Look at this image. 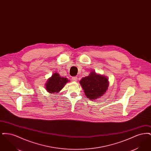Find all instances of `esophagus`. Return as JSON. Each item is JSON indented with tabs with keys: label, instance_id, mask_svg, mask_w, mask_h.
Here are the masks:
<instances>
[{
	"label": "esophagus",
	"instance_id": "esophagus-1",
	"mask_svg": "<svg viewBox=\"0 0 151 151\" xmlns=\"http://www.w3.org/2000/svg\"><path fill=\"white\" fill-rule=\"evenodd\" d=\"M72 81H77V80H78V77H76V76L72 77Z\"/></svg>",
	"mask_w": 151,
	"mask_h": 151
}]
</instances>
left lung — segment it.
Instances as JSON below:
<instances>
[{"mask_svg": "<svg viewBox=\"0 0 151 151\" xmlns=\"http://www.w3.org/2000/svg\"><path fill=\"white\" fill-rule=\"evenodd\" d=\"M86 97L95 100L103 96L108 90L109 81L107 77L97 74L94 71L80 81Z\"/></svg>", "mask_w": 151, "mask_h": 151, "instance_id": "obj_1", "label": "left lung"}]
</instances>
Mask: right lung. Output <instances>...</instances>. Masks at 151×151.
Listing matches in <instances>:
<instances>
[{"mask_svg": "<svg viewBox=\"0 0 151 151\" xmlns=\"http://www.w3.org/2000/svg\"><path fill=\"white\" fill-rule=\"evenodd\" d=\"M69 80L66 78L60 76L57 72L53 73L51 77L47 80L46 83V89L51 93H58Z\"/></svg>", "mask_w": 151, "mask_h": 151, "instance_id": "add662e5", "label": "right lung"}]
</instances>
